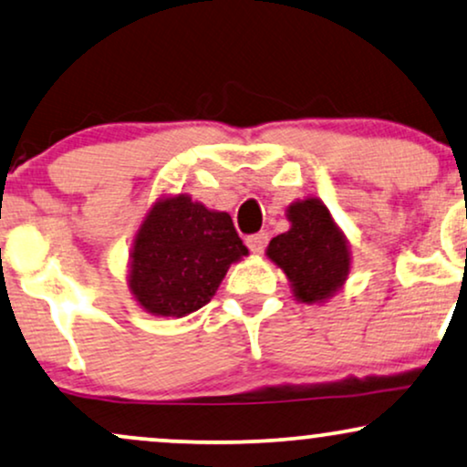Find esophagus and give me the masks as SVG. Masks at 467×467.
Returning <instances> with one entry per match:
<instances>
[{
	"label": "esophagus",
	"instance_id": "34e87169",
	"mask_svg": "<svg viewBox=\"0 0 467 467\" xmlns=\"http://www.w3.org/2000/svg\"><path fill=\"white\" fill-rule=\"evenodd\" d=\"M245 244H248V248L254 252V254H261V252L265 250V245H267V233L250 234V237L245 239Z\"/></svg>",
	"mask_w": 467,
	"mask_h": 467
}]
</instances>
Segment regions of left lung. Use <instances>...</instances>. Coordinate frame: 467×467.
<instances>
[{
    "instance_id": "obj_1",
    "label": "left lung",
    "mask_w": 467,
    "mask_h": 467,
    "mask_svg": "<svg viewBox=\"0 0 467 467\" xmlns=\"http://www.w3.org/2000/svg\"><path fill=\"white\" fill-rule=\"evenodd\" d=\"M287 219L289 230L269 241L265 254L283 269L297 302L324 305L350 276L352 254L344 230L313 195L291 202Z\"/></svg>"
}]
</instances>
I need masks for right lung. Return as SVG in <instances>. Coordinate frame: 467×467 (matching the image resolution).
I'll list each match as a JSON object with an SVG mask.
<instances>
[{"label":"right lung","instance_id":"right-lung-1","mask_svg":"<svg viewBox=\"0 0 467 467\" xmlns=\"http://www.w3.org/2000/svg\"><path fill=\"white\" fill-rule=\"evenodd\" d=\"M248 256L228 213L187 193L161 195L134 233L128 291L145 313L184 317L211 302L233 263Z\"/></svg>","mask_w":467,"mask_h":467}]
</instances>
